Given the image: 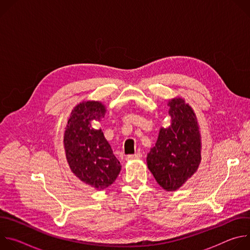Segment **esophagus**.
Returning a JSON list of instances; mask_svg holds the SVG:
<instances>
[{
  "label": "esophagus",
  "instance_id": "obj_1",
  "mask_svg": "<svg viewBox=\"0 0 250 250\" xmlns=\"http://www.w3.org/2000/svg\"><path fill=\"white\" fill-rule=\"evenodd\" d=\"M142 157V154L140 152H137V153H134V154H130V155H127L126 156V160H132V159H140Z\"/></svg>",
  "mask_w": 250,
  "mask_h": 250
}]
</instances>
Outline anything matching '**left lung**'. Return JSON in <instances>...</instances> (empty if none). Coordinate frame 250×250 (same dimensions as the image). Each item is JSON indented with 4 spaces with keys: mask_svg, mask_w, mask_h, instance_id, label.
I'll use <instances>...</instances> for the list:
<instances>
[{
    "mask_svg": "<svg viewBox=\"0 0 250 250\" xmlns=\"http://www.w3.org/2000/svg\"><path fill=\"white\" fill-rule=\"evenodd\" d=\"M171 125L161 127L155 146L147 154V166L166 191L179 189L201 162V137L197 120L182 99L169 102Z\"/></svg>",
    "mask_w": 250,
    "mask_h": 250,
    "instance_id": "1",
    "label": "left lung"
}]
</instances>
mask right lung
I'll return each instance as SVG.
<instances>
[{"instance_id":"right-lung-1","label":"right lung","mask_w":250,"mask_h":250,"mask_svg":"<svg viewBox=\"0 0 250 250\" xmlns=\"http://www.w3.org/2000/svg\"><path fill=\"white\" fill-rule=\"evenodd\" d=\"M104 113L102 103H81L71 113L64 134L71 170L81 181L99 190L111 186L122 167L102 129H95L91 125L93 120L100 121Z\"/></svg>"}]
</instances>
